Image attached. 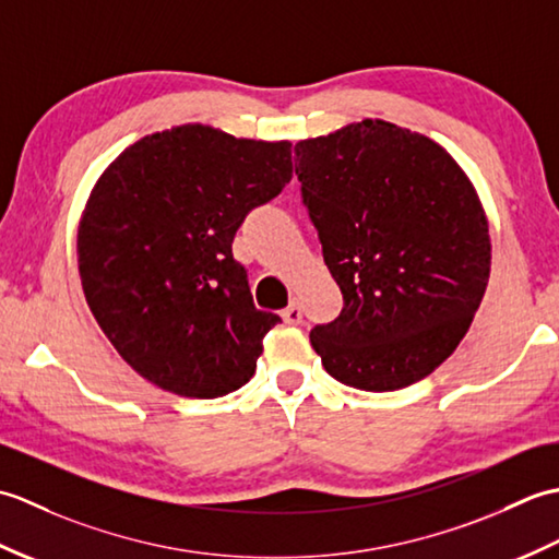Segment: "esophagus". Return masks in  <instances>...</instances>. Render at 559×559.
<instances>
[{
  "label": "esophagus",
  "instance_id": "34e87169",
  "mask_svg": "<svg viewBox=\"0 0 559 559\" xmlns=\"http://www.w3.org/2000/svg\"><path fill=\"white\" fill-rule=\"evenodd\" d=\"M281 317H283V322H286V324H300L302 322V307H300V302L298 300H290V305L281 312Z\"/></svg>",
  "mask_w": 559,
  "mask_h": 559
}]
</instances>
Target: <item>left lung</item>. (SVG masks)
<instances>
[{
	"instance_id": "1",
	"label": "left lung",
	"mask_w": 559,
	"mask_h": 559,
	"mask_svg": "<svg viewBox=\"0 0 559 559\" xmlns=\"http://www.w3.org/2000/svg\"><path fill=\"white\" fill-rule=\"evenodd\" d=\"M302 204L343 310L310 341L324 370L362 391L435 372L490 278L488 218L449 153L411 129L362 120L295 144Z\"/></svg>"
}]
</instances>
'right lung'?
<instances>
[{
    "label": "right lung",
    "instance_id": "obj_1",
    "mask_svg": "<svg viewBox=\"0 0 559 559\" xmlns=\"http://www.w3.org/2000/svg\"><path fill=\"white\" fill-rule=\"evenodd\" d=\"M290 177L288 141L206 124L148 134L108 165L79 223V273L98 326L134 372L187 399L252 379L281 317L254 307L233 240Z\"/></svg>",
    "mask_w": 559,
    "mask_h": 559
}]
</instances>
